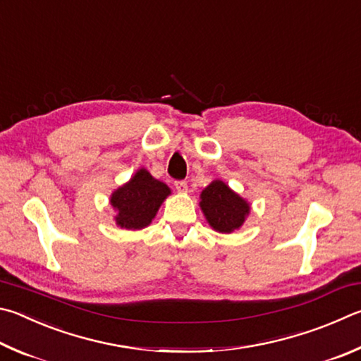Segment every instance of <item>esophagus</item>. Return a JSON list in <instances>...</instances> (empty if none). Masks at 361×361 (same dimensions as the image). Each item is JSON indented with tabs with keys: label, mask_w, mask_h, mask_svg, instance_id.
<instances>
[{
	"label": "esophagus",
	"mask_w": 361,
	"mask_h": 361,
	"mask_svg": "<svg viewBox=\"0 0 361 361\" xmlns=\"http://www.w3.org/2000/svg\"><path fill=\"white\" fill-rule=\"evenodd\" d=\"M175 188H176V191L178 192H186L188 191V183L186 181H175Z\"/></svg>",
	"instance_id": "34e87169"
}]
</instances>
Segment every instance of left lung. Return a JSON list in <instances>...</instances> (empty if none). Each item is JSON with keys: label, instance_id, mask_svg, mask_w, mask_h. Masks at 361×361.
Listing matches in <instances>:
<instances>
[{"label": "left lung", "instance_id": "obj_1", "mask_svg": "<svg viewBox=\"0 0 361 361\" xmlns=\"http://www.w3.org/2000/svg\"><path fill=\"white\" fill-rule=\"evenodd\" d=\"M200 208L213 231L232 233L243 226L251 207L224 181L214 180L200 194Z\"/></svg>", "mask_w": 361, "mask_h": 361}]
</instances>
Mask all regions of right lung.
<instances>
[{"label": "right lung", "instance_id": "obj_1", "mask_svg": "<svg viewBox=\"0 0 361 361\" xmlns=\"http://www.w3.org/2000/svg\"><path fill=\"white\" fill-rule=\"evenodd\" d=\"M170 195V188L153 178L148 170L139 169L133 178L110 195V205L116 212V226L139 231L152 224L162 202Z\"/></svg>", "mask_w": 361, "mask_h": 361}]
</instances>
